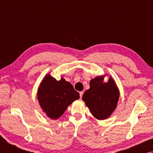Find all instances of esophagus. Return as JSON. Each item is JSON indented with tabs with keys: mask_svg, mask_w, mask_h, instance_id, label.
Here are the masks:
<instances>
[{
	"mask_svg": "<svg viewBox=\"0 0 153 153\" xmlns=\"http://www.w3.org/2000/svg\"><path fill=\"white\" fill-rule=\"evenodd\" d=\"M83 94H84V92H80V98L82 97Z\"/></svg>",
	"mask_w": 153,
	"mask_h": 153,
	"instance_id": "obj_1",
	"label": "esophagus"
}]
</instances>
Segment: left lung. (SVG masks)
Instances as JSON below:
<instances>
[{"mask_svg":"<svg viewBox=\"0 0 153 153\" xmlns=\"http://www.w3.org/2000/svg\"><path fill=\"white\" fill-rule=\"evenodd\" d=\"M104 76L96 77L90 82V88L82 96L92 114L96 119L105 120L110 117L117 107L120 92L114 80L110 77L104 82Z\"/></svg>","mask_w":153,"mask_h":153,"instance_id":"8db88e82","label":"left lung"}]
</instances>
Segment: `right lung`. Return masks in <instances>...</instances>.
I'll return each mask as SVG.
<instances>
[{"label": "right lung", "mask_w": 153, "mask_h": 153, "mask_svg": "<svg viewBox=\"0 0 153 153\" xmlns=\"http://www.w3.org/2000/svg\"><path fill=\"white\" fill-rule=\"evenodd\" d=\"M79 98V93L70 82L63 78L57 80L49 74L42 80L37 91L40 106L52 120L60 117L68 105Z\"/></svg>", "instance_id": "right-lung-1"}]
</instances>
